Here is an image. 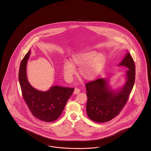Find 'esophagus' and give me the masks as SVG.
I'll return each instance as SVG.
<instances>
[{
	"mask_svg": "<svg viewBox=\"0 0 151 151\" xmlns=\"http://www.w3.org/2000/svg\"><path fill=\"white\" fill-rule=\"evenodd\" d=\"M80 92V90L79 89V88H75V90H74L73 93L77 94L79 93Z\"/></svg>",
	"mask_w": 151,
	"mask_h": 151,
	"instance_id": "34e87169",
	"label": "esophagus"
}]
</instances>
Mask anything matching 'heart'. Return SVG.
<instances>
[{
    "label": "heart",
    "instance_id": "1",
    "mask_svg": "<svg viewBox=\"0 0 151 151\" xmlns=\"http://www.w3.org/2000/svg\"><path fill=\"white\" fill-rule=\"evenodd\" d=\"M106 61L105 56L94 51L80 52L72 55L71 63L65 62L63 68V73L67 79L72 78L75 68L79 67V76L82 79L91 80L96 78L102 70Z\"/></svg>",
    "mask_w": 151,
    "mask_h": 151
}]
</instances>
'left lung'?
Returning a JSON list of instances; mask_svg holds the SVG:
<instances>
[{"label":"left lung","mask_w":151,"mask_h":151,"mask_svg":"<svg viewBox=\"0 0 151 151\" xmlns=\"http://www.w3.org/2000/svg\"><path fill=\"white\" fill-rule=\"evenodd\" d=\"M119 65H124L127 71V81L122 89L114 93L109 89L105 79H98L86 83V113L94 122H108L119 114L129 99L135 80V65L129 52Z\"/></svg>","instance_id":"left-lung-1"}]
</instances>
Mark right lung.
Segmentation results:
<instances>
[{
	"instance_id": "add662e5",
	"label": "right lung",
	"mask_w": 151,
	"mask_h": 151,
	"mask_svg": "<svg viewBox=\"0 0 151 151\" xmlns=\"http://www.w3.org/2000/svg\"><path fill=\"white\" fill-rule=\"evenodd\" d=\"M30 52L29 50L23 58L19 72L23 99L33 116L44 122H53L61 115L74 88L52 86L46 92H41L33 88L28 81L26 73V66Z\"/></svg>"
}]
</instances>
